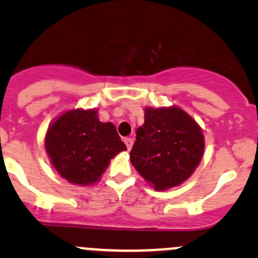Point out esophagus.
I'll return each instance as SVG.
<instances>
[{"label": "esophagus", "mask_w": 258, "mask_h": 258, "mask_svg": "<svg viewBox=\"0 0 258 258\" xmlns=\"http://www.w3.org/2000/svg\"><path fill=\"white\" fill-rule=\"evenodd\" d=\"M123 142H125L127 149L131 150L132 149V146H133V139L132 138H125V139H123Z\"/></svg>", "instance_id": "obj_1"}]
</instances>
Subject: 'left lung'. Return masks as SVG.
Wrapping results in <instances>:
<instances>
[{
    "mask_svg": "<svg viewBox=\"0 0 258 258\" xmlns=\"http://www.w3.org/2000/svg\"><path fill=\"white\" fill-rule=\"evenodd\" d=\"M130 160L155 190L182 184L199 166L205 139L201 127L178 106L144 109Z\"/></svg>",
    "mask_w": 258,
    "mask_h": 258,
    "instance_id": "obj_1",
    "label": "left lung"
}]
</instances>
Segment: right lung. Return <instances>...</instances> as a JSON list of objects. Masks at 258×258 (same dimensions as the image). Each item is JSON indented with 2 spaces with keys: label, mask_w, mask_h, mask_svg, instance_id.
<instances>
[{
  "label": "right lung",
  "mask_w": 258,
  "mask_h": 258,
  "mask_svg": "<svg viewBox=\"0 0 258 258\" xmlns=\"http://www.w3.org/2000/svg\"><path fill=\"white\" fill-rule=\"evenodd\" d=\"M53 167L68 182H98L110 160L127 148L111 122H102L97 109H73L53 120L44 137Z\"/></svg>",
  "instance_id": "add662e5"
}]
</instances>
